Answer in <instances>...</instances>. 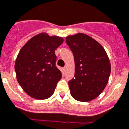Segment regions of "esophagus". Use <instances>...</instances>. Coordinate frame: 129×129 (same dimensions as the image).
<instances>
[{
  "mask_svg": "<svg viewBox=\"0 0 129 129\" xmlns=\"http://www.w3.org/2000/svg\"><path fill=\"white\" fill-rule=\"evenodd\" d=\"M67 70V67H64V68H63V70L64 71V72H65V70Z\"/></svg>",
  "mask_w": 129,
  "mask_h": 129,
  "instance_id": "34e87169",
  "label": "esophagus"
}]
</instances>
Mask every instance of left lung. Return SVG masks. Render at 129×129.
Listing matches in <instances>:
<instances>
[{
  "instance_id": "1",
  "label": "left lung",
  "mask_w": 129,
  "mask_h": 129,
  "mask_svg": "<svg viewBox=\"0 0 129 129\" xmlns=\"http://www.w3.org/2000/svg\"><path fill=\"white\" fill-rule=\"evenodd\" d=\"M75 61V75L68 82L76 100L89 102L103 91L111 74V63L103 47L83 33L66 37Z\"/></svg>"
}]
</instances>
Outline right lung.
<instances>
[{"mask_svg":"<svg viewBox=\"0 0 129 129\" xmlns=\"http://www.w3.org/2000/svg\"><path fill=\"white\" fill-rule=\"evenodd\" d=\"M64 40L41 33L33 36L19 52L15 64L18 82L28 95L45 100L52 96L62 77L55 66V50Z\"/></svg>","mask_w":129,"mask_h":129,"instance_id":"obj_1","label":"right lung"}]
</instances>
